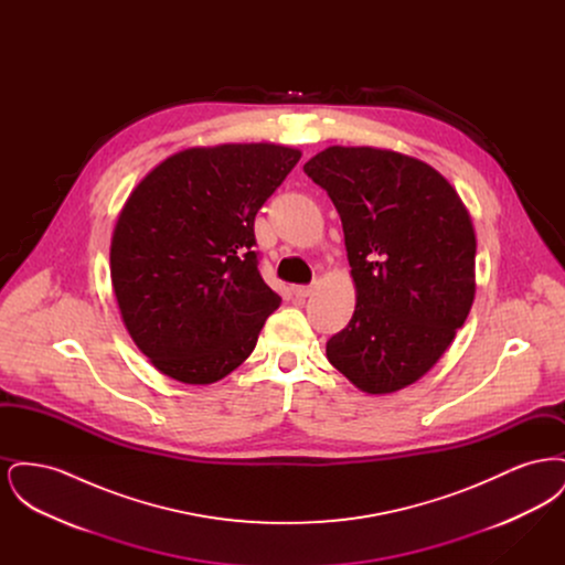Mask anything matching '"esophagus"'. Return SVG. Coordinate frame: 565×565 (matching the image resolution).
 <instances>
[{
    "instance_id": "1",
    "label": "esophagus",
    "mask_w": 565,
    "mask_h": 565,
    "mask_svg": "<svg viewBox=\"0 0 565 565\" xmlns=\"http://www.w3.org/2000/svg\"><path fill=\"white\" fill-rule=\"evenodd\" d=\"M311 292H313V288H311V286H295V288H292V295H295L296 298H300V300L309 298Z\"/></svg>"
}]
</instances>
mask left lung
Masks as SVG:
<instances>
[{"mask_svg": "<svg viewBox=\"0 0 565 565\" xmlns=\"http://www.w3.org/2000/svg\"><path fill=\"white\" fill-rule=\"evenodd\" d=\"M305 173L343 222L355 309L326 343L366 394L426 375L475 302L477 237L456 189L428 162L371 146H330Z\"/></svg>", "mask_w": 565, "mask_h": 565, "instance_id": "obj_1", "label": "left lung"}]
</instances>
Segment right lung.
Returning <instances> with one entry per match:
<instances>
[{"instance_id": "right-lung-1", "label": "right lung", "mask_w": 565, "mask_h": 565, "mask_svg": "<svg viewBox=\"0 0 565 565\" xmlns=\"http://www.w3.org/2000/svg\"><path fill=\"white\" fill-rule=\"evenodd\" d=\"M300 150L220 143L182 150L129 194L109 245V275L135 345L189 385L233 373L281 298L258 270L254 217Z\"/></svg>"}]
</instances>
